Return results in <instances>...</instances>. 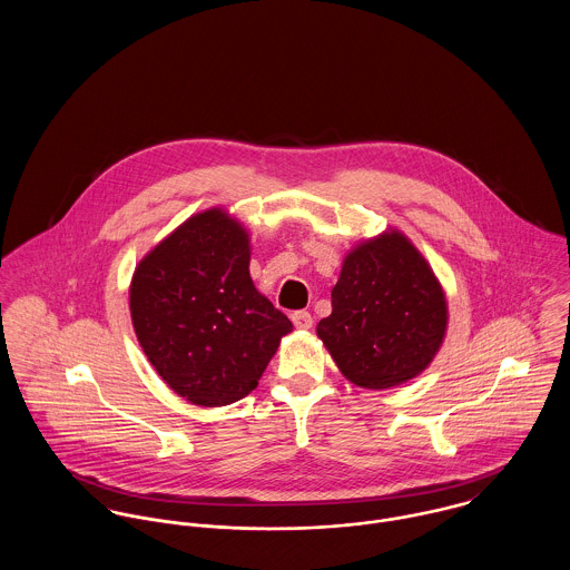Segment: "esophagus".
I'll use <instances>...</instances> for the list:
<instances>
[{"instance_id":"34e87169","label":"esophagus","mask_w":570,"mask_h":570,"mask_svg":"<svg viewBox=\"0 0 570 570\" xmlns=\"http://www.w3.org/2000/svg\"><path fill=\"white\" fill-rule=\"evenodd\" d=\"M292 323H294L296 328L307 331V328H312V326H314V318H312V314H309V312H294V314H292Z\"/></svg>"}]
</instances>
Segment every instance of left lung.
<instances>
[{
    "instance_id": "8db88e82",
    "label": "left lung",
    "mask_w": 570,
    "mask_h": 570,
    "mask_svg": "<svg viewBox=\"0 0 570 570\" xmlns=\"http://www.w3.org/2000/svg\"><path fill=\"white\" fill-rule=\"evenodd\" d=\"M316 333L355 386L384 391L421 375L448 333V298L425 256L397 228L353 245Z\"/></svg>"
}]
</instances>
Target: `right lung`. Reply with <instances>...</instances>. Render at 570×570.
I'll return each mask as SVG.
<instances>
[{"label": "right lung", "mask_w": 570, "mask_h": 570, "mask_svg": "<svg viewBox=\"0 0 570 570\" xmlns=\"http://www.w3.org/2000/svg\"><path fill=\"white\" fill-rule=\"evenodd\" d=\"M249 233L226 208L188 217L136 265L129 312L164 384L195 406L249 395L294 331L252 283Z\"/></svg>", "instance_id": "obj_1"}]
</instances>
